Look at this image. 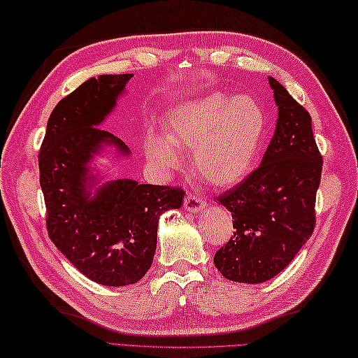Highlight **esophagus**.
<instances>
[{
    "instance_id": "34e87169",
    "label": "esophagus",
    "mask_w": 358,
    "mask_h": 358,
    "mask_svg": "<svg viewBox=\"0 0 358 358\" xmlns=\"http://www.w3.org/2000/svg\"><path fill=\"white\" fill-rule=\"evenodd\" d=\"M184 209L189 212H201L206 209V201L196 195H187L184 199Z\"/></svg>"
}]
</instances>
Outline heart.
<instances>
[{
	"instance_id": "1",
	"label": "heart",
	"mask_w": 358,
	"mask_h": 358,
	"mask_svg": "<svg viewBox=\"0 0 358 358\" xmlns=\"http://www.w3.org/2000/svg\"><path fill=\"white\" fill-rule=\"evenodd\" d=\"M266 127L258 100L215 91L176 105L166 117L168 131L149 129L144 150L149 165L162 174L182 166V150H189L199 178L224 189L253 171Z\"/></svg>"
}]
</instances>
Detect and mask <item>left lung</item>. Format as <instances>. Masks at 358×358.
Wrapping results in <instances>:
<instances>
[{
	"mask_svg": "<svg viewBox=\"0 0 358 358\" xmlns=\"http://www.w3.org/2000/svg\"><path fill=\"white\" fill-rule=\"evenodd\" d=\"M278 119L258 169L218 198L233 215L234 236L215 253L227 280L258 285L289 266L315 229L322 157L311 116L273 77H268Z\"/></svg>",
	"mask_w": 358,
	"mask_h": 358,
	"instance_id": "8db88e82",
	"label": "left lung"
}]
</instances>
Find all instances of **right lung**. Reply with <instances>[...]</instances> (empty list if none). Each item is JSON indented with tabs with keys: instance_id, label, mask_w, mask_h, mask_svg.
I'll list each match as a JSON object with an SVG mask.
<instances>
[{
	"instance_id": "add662e5",
	"label": "right lung",
	"mask_w": 358,
	"mask_h": 358,
	"mask_svg": "<svg viewBox=\"0 0 358 358\" xmlns=\"http://www.w3.org/2000/svg\"><path fill=\"white\" fill-rule=\"evenodd\" d=\"M134 73L100 75L55 106L39 154L48 236L71 264L103 286L140 281L155 255L163 212L179 209L185 193L134 179L108 180L130 149L102 125L127 92ZM105 166V165H103Z\"/></svg>"
}]
</instances>
